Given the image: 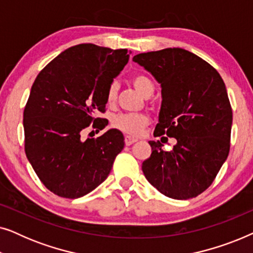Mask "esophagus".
Wrapping results in <instances>:
<instances>
[{
    "label": "esophagus",
    "instance_id": "esophagus-1",
    "mask_svg": "<svg viewBox=\"0 0 253 253\" xmlns=\"http://www.w3.org/2000/svg\"><path fill=\"white\" fill-rule=\"evenodd\" d=\"M136 141H138V139H136V138H132L129 136H126V138H124V143H126V146H130V145L136 143Z\"/></svg>",
    "mask_w": 253,
    "mask_h": 253
}]
</instances>
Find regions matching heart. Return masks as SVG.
I'll list each match as a JSON object with an SVG mask.
<instances>
[{
	"instance_id": "1",
	"label": "heart",
	"mask_w": 253,
	"mask_h": 253,
	"mask_svg": "<svg viewBox=\"0 0 253 253\" xmlns=\"http://www.w3.org/2000/svg\"><path fill=\"white\" fill-rule=\"evenodd\" d=\"M131 84L143 96H148L154 92V84L147 76L137 74L130 78ZM117 96V86L112 84L107 92V101L114 103ZM150 119L145 114H119L113 119V126L129 136H138L147 124Z\"/></svg>"
}]
</instances>
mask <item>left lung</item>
<instances>
[{
	"label": "left lung",
	"mask_w": 253,
	"mask_h": 253,
	"mask_svg": "<svg viewBox=\"0 0 253 253\" xmlns=\"http://www.w3.org/2000/svg\"><path fill=\"white\" fill-rule=\"evenodd\" d=\"M132 60L161 85L154 137L177 140L168 152L159 140L148 141L152 154L141 166L145 177L169 198L197 197L229 154L233 112L226 85L212 65L182 48L141 53Z\"/></svg>",
	"instance_id": "1"
}]
</instances>
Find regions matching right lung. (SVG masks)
Returning <instances> with one entry per match:
<instances>
[{
	"label": "right lung",
	"instance_id": "1",
	"mask_svg": "<svg viewBox=\"0 0 253 253\" xmlns=\"http://www.w3.org/2000/svg\"><path fill=\"white\" fill-rule=\"evenodd\" d=\"M129 56L127 49L81 43L62 51L37 76L24 109L25 153L55 195L79 198L108 177L124 147L122 132L110 129L86 140L81 136L92 122L99 130L107 126L94 114L105 112L109 86Z\"/></svg>",
	"mask_w": 253,
	"mask_h": 253
}]
</instances>
